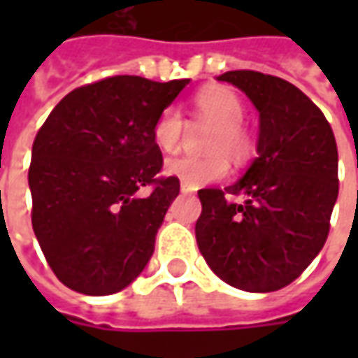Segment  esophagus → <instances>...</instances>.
I'll use <instances>...</instances> for the list:
<instances>
[{"label":"esophagus","instance_id":"34e87169","mask_svg":"<svg viewBox=\"0 0 358 358\" xmlns=\"http://www.w3.org/2000/svg\"><path fill=\"white\" fill-rule=\"evenodd\" d=\"M180 192H182V194H195L197 189L192 186H186V184H182V186H180Z\"/></svg>","mask_w":358,"mask_h":358}]
</instances>
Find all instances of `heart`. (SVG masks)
Here are the masks:
<instances>
[{
  "label": "heart",
  "instance_id": "b5f03b06",
  "mask_svg": "<svg viewBox=\"0 0 358 358\" xmlns=\"http://www.w3.org/2000/svg\"><path fill=\"white\" fill-rule=\"evenodd\" d=\"M194 110L199 120L217 126V132L210 138L209 151L215 157L195 159V157H176L164 164V172L178 178L182 184L192 187L215 184L228 176L230 163L243 161L253 149V141L243 130L241 120L245 115L243 103L236 92L224 86H215L199 92L194 97ZM153 141L163 153L171 155L180 148L184 136V117L176 107H164L153 122Z\"/></svg>",
  "mask_w": 358,
  "mask_h": 358
}]
</instances>
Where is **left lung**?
<instances>
[{
    "mask_svg": "<svg viewBox=\"0 0 358 358\" xmlns=\"http://www.w3.org/2000/svg\"><path fill=\"white\" fill-rule=\"evenodd\" d=\"M228 82L259 110L257 157L224 189H199L197 245L226 284L251 293L282 289L326 243L338 199V145L322 110L287 80L230 71ZM243 194L234 203L225 195Z\"/></svg>",
    "mask_w": 358,
    "mask_h": 358,
    "instance_id": "8db88e82",
    "label": "left lung"
}]
</instances>
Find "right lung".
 <instances>
[{"instance_id": "obj_1", "label": "right lung", "mask_w": 358, "mask_h": 358, "mask_svg": "<svg viewBox=\"0 0 358 358\" xmlns=\"http://www.w3.org/2000/svg\"><path fill=\"white\" fill-rule=\"evenodd\" d=\"M189 78L113 76L66 94L32 145V228L55 276L84 295H110L145 268L180 194L163 166L153 122ZM153 183L140 198L137 189Z\"/></svg>"}]
</instances>
